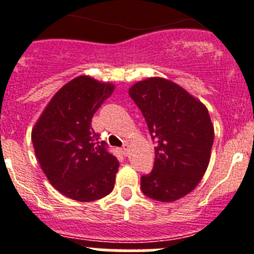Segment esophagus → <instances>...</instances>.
I'll use <instances>...</instances> for the list:
<instances>
[{
  "mask_svg": "<svg viewBox=\"0 0 254 254\" xmlns=\"http://www.w3.org/2000/svg\"><path fill=\"white\" fill-rule=\"evenodd\" d=\"M121 152H122V155H125V156H127V155H128V152H129L128 145H125V146H123L122 149H121Z\"/></svg>",
  "mask_w": 254,
  "mask_h": 254,
  "instance_id": "1",
  "label": "esophagus"
}]
</instances>
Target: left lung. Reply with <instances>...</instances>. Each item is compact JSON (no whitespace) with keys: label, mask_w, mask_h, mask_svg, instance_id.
Segmentation results:
<instances>
[{"label":"left lung","mask_w":254,"mask_h":254,"mask_svg":"<svg viewBox=\"0 0 254 254\" xmlns=\"http://www.w3.org/2000/svg\"><path fill=\"white\" fill-rule=\"evenodd\" d=\"M128 94L156 143L154 168L141 177V190L160 202L177 201L198 186L210 163L215 133L207 108L163 77L136 82Z\"/></svg>","instance_id":"left-lung-1"}]
</instances>
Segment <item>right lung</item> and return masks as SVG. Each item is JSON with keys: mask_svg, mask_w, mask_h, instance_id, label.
Segmentation results:
<instances>
[{"mask_svg": "<svg viewBox=\"0 0 254 254\" xmlns=\"http://www.w3.org/2000/svg\"><path fill=\"white\" fill-rule=\"evenodd\" d=\"M114 85L77 76L55 94L31 131L35 156L51 185L68 198L96 201L114 188L120 163L91 128Z\"/></svg>", "mask_w": 254, "mask_h": 254, "instance_id": "add662e5", "label": "right lung"}]
</instances>
